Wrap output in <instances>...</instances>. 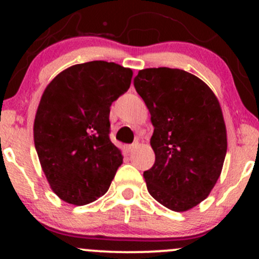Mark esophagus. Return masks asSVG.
<instances>
[{
  "instance_id": "obj_1",
  "label": "esophagus",
  "mask_w": 259,
  "mask_h": 259,
  "mask_svg": "<svg viewBox=\"0 0 259 259\" xmlns=\"http://www.w3.org/2000/svg\"><path fill=\"white\" fill-rule=\"evenodd\" d=\"M135 147H138V142H135V144H132V145H127L125 147L126 148V152H132Z\"/></svg>"
}]
</instances>
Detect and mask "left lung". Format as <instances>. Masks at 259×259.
Masks as SVG:
<instances>
[{"mask_svg":"<svg viewBox=\"0 0 259 259\" xmlns=\"http://www.w3.org/2000/svg\"><path fill=\"white\" fill-rule=\"evenodd\" d=\"M134 86L151 113L156 160L144 171L156 201L175 212L197 206L215 185L227 154V129L215 95L181 69L147 68Z\"/></svg>","mask_w":259,"mask_h":259,"instance_id":"8db88e82","label":"left lung"}]
</instances>
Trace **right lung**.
<instances>
[{
    "mask_svg": "<svg viewBox=\"0 0 259 259\" xmlns=\"http://www.w3.org/2000/svg\"><path fill=\"white\" fill-rule=\"evenodd\" d=\"M133 72L92 61L59 73L44 91L34 123L35 148L51 189L75 206L108 191L123 163L109 139L111 106L130 88Z\"/></svg>",
    "mask_w": 259,
    "mask_h": 259,
    "instance_id": "1",
    "label": "right lung"
}]
</instances>
